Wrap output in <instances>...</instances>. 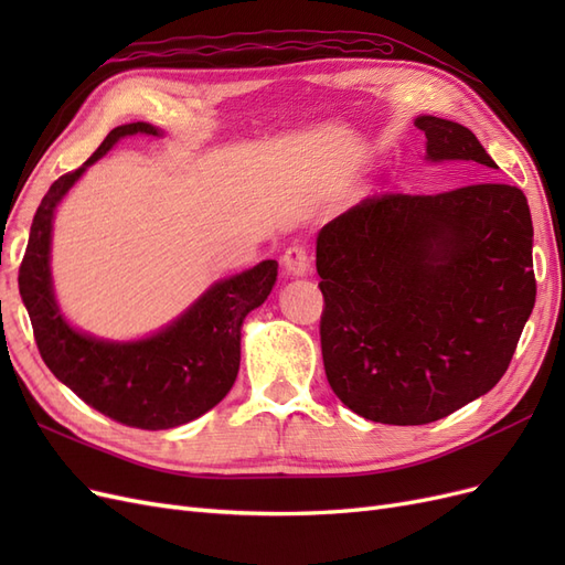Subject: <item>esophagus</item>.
Returning <instances> with one entry per match:
<instances>
[{"label": "esophagus", "mask_w": 565, "mask_h": 565, "mask_svg": "<svg viewBox=\"0 0 565 565\" xmlns=\"http://www.w3.org/2000/svg\"><path fill=\"white\" fill-rule=\"evenodd\" d=\"M282 264H285V270L289 273V276H309L311 273V256H309V249H306L303 245H292L287 247L285 254H282Z\"/></svg>", "instance_id": "34e87169"}]
</instances>
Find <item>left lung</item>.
I'll return each mask as SVG.
<instances>
[{"label": "left lung", "instance_id": "left-lung-1", "mask_svg": "<svg viewBox=\"0 0 565 565\" xmlns=\"http://www.w3.org/2000/svg\"><path fill=\"white\" fill-rule=\"evenodd\" d=\"M426 158L498 164L450 119L422 115ZM320 349L337 398L372 422L448 417L502 380L535 306L521 188L365 198L318 235Z\"/></svg>", "mask_w": 565, "mask_h": 565}]
</instances>
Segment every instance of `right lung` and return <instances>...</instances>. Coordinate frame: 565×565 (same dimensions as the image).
<instances>
[{
  "mask_svg": "<svg viewBox=\"0 0 565 565\" xmlns=\"http://www.w3.org/2000/svg\"><path fill=\"white\" fill-rule=\"evenodd\" d=\"M131 134L156 136L158 129L146 122L115 127L84 167L51 183L32 218L19 289L42 361L56 380L100 415L158 431L191 422L224 401L241 370L243 318L270 295L278 264L268 259L216 282L191 311L150 339L110 344L75 332L58 313L51 292V218L84 169Z\"/></svg>",
  "mask_w": 565,
  "mask_h": 565,
  "instance_id": "obj_1",
  "label": "right lung"
}]
</instances>
